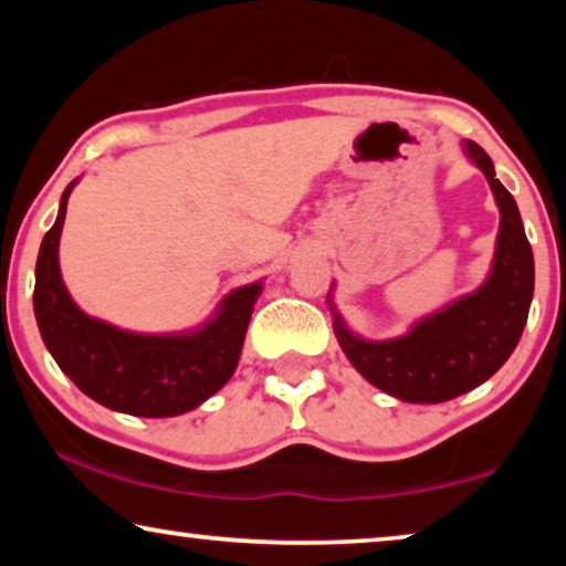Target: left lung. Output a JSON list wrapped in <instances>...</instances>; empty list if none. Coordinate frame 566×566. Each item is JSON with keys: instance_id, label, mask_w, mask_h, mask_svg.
Here are the masks:
<instances>
[{"instance_id": "left-lung-1", "label": "left lung", "mask_w": 566, "mask_h": 566, "mask_svg": "<svg viewBox=\"0 0 566 566\" xmlns=\"http://www.w3.org/2000/svg\"><path fill=\"white\" fill-rule=\"evenodd\" d=\"M462 149L485 175L501 210L491 272L475 292L417 319L391 340H366L345 325L327 292L333 331L345 356L376 389L409 403H440L485 384L521 340L534 297V251L518 206L495 177L488 151L465 139Z\"/></svg>"}]
</instances>
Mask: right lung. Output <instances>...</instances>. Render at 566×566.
Masks as SVG:
<instances>
[{"mask_svg":"<svg viewBox=\"0 0 566 566\" xmlns=\"http://www.w3.org/2000/svg\"><path fill=\"white\" fill-rule=\"evenodd\" d=\"M75 182L63 190L53 229L40 243L32 305L42 343L63 374L101 407L149 419L192 411L233 376L264 284L251 282L226 294L206 323L185 333H132L86 315L67 292L57 261Z\"/></svg>","mask_w":566,"mask_h":566,"instance_id":"1","label":"right lung"}]
</instances>
